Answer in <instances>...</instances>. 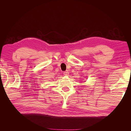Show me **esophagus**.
<instances>
[{"label": "esophagus", "mask_w": 131, "mask_h": 131, "mask_svg": "<svg viewBox=\"0 0 131 131\" xmlns=\"http://www.w3.org/2000/svg\"><path fill=\"white\" fill-rule=\"evenodd\" d=\"M69 74V71H68V70H66V71L63 72V74L65 75H68Z\"/></svg>", "instance_id": "1"}]
</instances>
